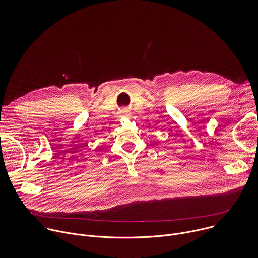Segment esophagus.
<instances>
[{
	"label": "esophagus",
	"mask_w": 258,
	"mask_h": 258,
	"mask_svg": "<svg viewBox=\"0 0 258 258\" xmlns=\"http://www.w3.org/2000/svg\"><path fill=\"white\" fill-rule=\"evenodd\" d=\"M130 116H131V114L127 111V110H122V111H121V117H130Z\"/></svg>",
	"instance_id": "obj_1"
}]
</instances>
